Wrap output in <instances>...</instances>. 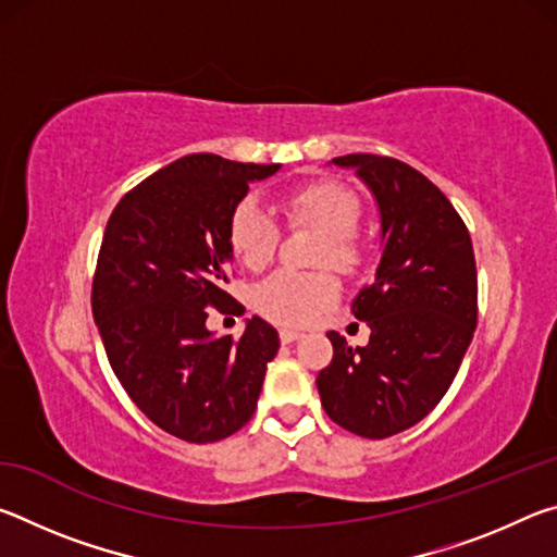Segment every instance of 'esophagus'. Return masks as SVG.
<instances>
[{"label":"esophagus","mask_w":557,"mask_h":557,"mask_svg":"<svg viewBox=\"0 0 557 557\" xmlns=\"http://www.w3.org/2000/svg\"><path fill=\"white\" fill-rule=\"evenodd\" d=\"M280 338H282V344H292V342H297V338H301V334L295 332V329H280Z\"/></svg>","instance_id":"esophagus-1"}]
</instances>
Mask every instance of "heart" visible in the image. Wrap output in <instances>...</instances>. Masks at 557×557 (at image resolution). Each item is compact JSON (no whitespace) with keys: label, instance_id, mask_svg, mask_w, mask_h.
I'll use <instances>...</instances> for the list:
<instances>
[{"label":"heart","instance_id":"b5f03b06","mask_svg":"<svg viewBox=\"0 0 557 557\" xmlns=\"http://www.w3.org/2000/svg\"><path fill=\"white\" fill-rule=\"evenodd\" d=\"M282 215L289 228H312L319 233L314 265H332L338 272H354L361 262L356 225L361 203L356 194L334 182L301 186L282 199ZM228 243L245 268L268 265L280 245V223L256 199L235 203L228 215ZM338 297V282L329 270L297 272L275 270L252 287V305L277 324H307Z\"/></svg>","mask_w":557,"mask_h":557}]
</instances>
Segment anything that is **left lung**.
I'll list each match as a JSON object with an SVG mask.
<instances>
[{
    "mask_svg": "<svg viewBox=\"0 0 557 557\" xmlns=\"http://www.w3.org/2000/svg\"><path fill=\"white\" fill-rule=\"evenodd\" d=\"M381 209L375 280L351 301L371 326L351 348L329 332L332 363L317 375L329 418L358 437L408 430L445 398L476 326V262L461 215L418 169L393 157L344 154Z\"/></svg>",
    "mask_w": 557,
    "mask_h": 557,
    "instance_id": "8db88e82",
    "label": "left lung"
}]
</instances>
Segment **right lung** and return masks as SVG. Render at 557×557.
<instances>
[{
	"label": "right lung",
	"mask_w": 557,
	"mask_h": 557,
	"mask_svg": "<svg viewBox=\"0 0 557 557\" xmlns=\"http://www.w3.org/2000/svg\"><path fill=\"white\" fill-rule=\"evenodd\" d=\"M280 164L188 154L122 196L92 275V317L132 403L184 442H219L258 408L277 332L252 317L240 338L211 336L233 297L228 215Z\"/></svg>",
	"instance_id": "right-lung-1"
}]
</instances>
